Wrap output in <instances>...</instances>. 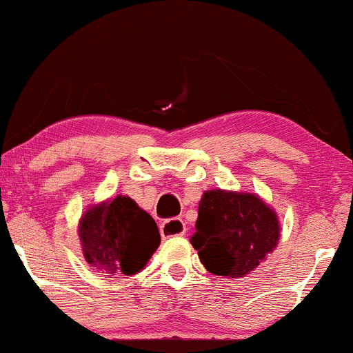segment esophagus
Here are the masks:
<instances>
[{
    "mask_svg": "<svg viewBox=\"0 0 353 353\" xmlns=\"http://www.w3.org/2000/svg\"><path fill=\"white\" fill-rule=\"evenodd\" d=\"M185 223L181 218H169L159 225V233L163 238H172V236H184L185 234Z\"/></svg>",
    "mask_w": 353,
    "mask_h": 353,
    "instance_id": "1",
    "label": "esophagus"
}]
</instances>
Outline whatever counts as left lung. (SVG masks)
Masks as SVG:
<instances>
[{"instance_id":"1","label":"left lung","mask_w":353,"mask_h":353,"mask_svg":"<svg viewBox=\"0 0 353 353\" xmlns=\"http://www.w3.org/2000/svg\"><path fill=\"white\" fill-rule=\"evenodd\" d=\"M279 236L275 213L256 195L208 190L190 241L208 272L243 276L274 251Z\"/></svg>"}]
</instances>
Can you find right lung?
<instances>
[{
  "mask_svg": "<svg viewBox=\"0 0 353 353\" xmlns=\"http://www.w3.org/2000/svg\"><path fill=\"white\" fill-rule=\"evenodd\" d=\"M79 239L86 261L107 275H133L159 246L158 226L132 199L117 197L89 208Z\"/></svg>",
  "mask_w": 353,
  "mask_h": 353,
  "instance_id": "add662e5",
  "label": "right lung"
}]
</instances>
